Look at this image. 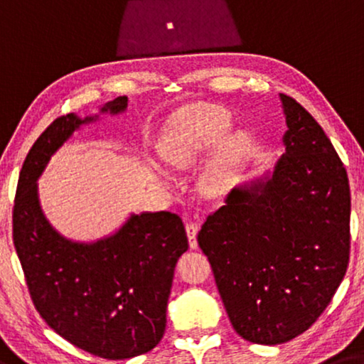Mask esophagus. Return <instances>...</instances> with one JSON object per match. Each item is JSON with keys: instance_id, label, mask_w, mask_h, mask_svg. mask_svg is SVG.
Instances as JSON below:
<instances>
[{"instance_id": "34e87169", "label": "esophagus", "mask_w": 364, "mask_h": 364, "mask_svg": "<svg viewBox=\"0 0 364 364\" xmlns=\"http://www.w3.org/2000/svg\"><path fill=\"white\" fill-rule=\"evenodd\" d=\"M186 233H188V240H189V246L196 250L198 247V241H196V235H198V225L189 222L186 223Z\"/></svg>"}]
</instances>
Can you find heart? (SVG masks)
<instances>
[{
  "label": "heart",
  "instance_id": "heart-1",
  "mask_svg": "<svg viewBox=\"0 0 364 364\" xmlns=\"http://www.w3.org/2000/svg\"><path fill=\"white\" fill-rule=\"evenodd\" d=\"M230 128L232 117L225 108L215 105L193 107L175 119L161 154L170 166L183 170L198 164L222 141L204 171V188L209 193L218 194L227 186L230 173L247 144L243 132H235L223 140Z\"/></svg>",
  "mask_w": 364,
  "mask_h": 364
}]
</instances>
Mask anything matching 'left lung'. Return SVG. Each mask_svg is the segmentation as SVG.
Segmentation results:
<instances>
[{
  "instance_id": "obj_1",
  "label": "left lung",
  "mask_w": 364,
  "mask_h": 364,
  "mask_svg": "<svg viewBox=\"0 0 364 364\" xmlns=\"http://www.w3.org/2000/svg\"><path fill=\"white\" fill-rule=\"evenodd\" d=\"M280 100L288 129L274 173L233 188L198 233L233 328L261 345L308 331L350 259L347 170L306 109Z\"/></svg>"
}]
</instances>
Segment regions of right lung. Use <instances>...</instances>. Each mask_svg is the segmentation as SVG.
I'll return each mask as SVG.
<instances>
[{
	"label": "right lung",
	"instance_id": "obj_1",
	"mask_svg": "<svg viewBox=\"0 0 364 364\" xmlns=\"http://www.w3.org/2000/svg\"><path fill=\"white\" fill-rule=\"evenodd\" d=\"M128 97L105 103L118 114ZM69 113L55 119L27 154L17 183L13 240L31 298L45 322L69 343L105 360L147 353L166 326L173 274L188 250L176 213H132L117 233L94 243L60 235L45 218L37 180L58 149L82 124Z\"/></svg>",
	"mask_w": 364,
	"mask_h": 364
}]
</instances>
